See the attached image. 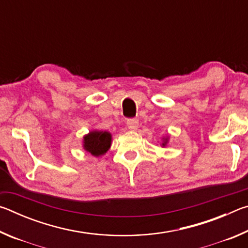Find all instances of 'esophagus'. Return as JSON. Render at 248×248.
Instances as JSON below:
<instances>
[{"mask_svg": "<svg viewBox=\"0 0 248 248\" xmlns=\"http://www.w3.org/2000/svg\"><path fill=\"white\" fill-rule=\"evenodd\" d=\"M127 127L130 130H137V128L139 127V120L136 118H131L127 120Z\"/></svg>", "mask_w": 248, "mask_h": 248, "instance_id": "esophagus-1", "label": "esophagus"}]
</instances>
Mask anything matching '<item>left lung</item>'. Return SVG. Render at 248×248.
Returning a JSON list of instances; mask_svg holds the SVG:
<instances>
[{"instance_id": "1", "label": "left lung", "mask_w": 248, "mask_h": 248, "mask_svg": "<svg viewBox=\"0 0 248 248\" xmlns=\"http://www.w3.org/2000/svg\"><path fill=\"white\" fill-rule=\"evenodd\" d=\"M166 142H167V141L165 140V141H164V143H163V145H165V144H166Z\"/></svg>"}]
</instances>
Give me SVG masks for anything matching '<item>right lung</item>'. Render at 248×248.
<instances>
[{"instance_id": "1", "label": "right lung", "mask_w": 248, "mask_h": 248, "mask_svg": "<svg viewBox=\"0 0 248 248\" xmlns=\"http://www.w3.org/2000/svg\"><path fill=\"white\" fill-rule=\"evenodd\" d=\"M111 136L106 131H93L84 137V149L94 156H99L110 148Z\"/></svg>"}]
</instances>
